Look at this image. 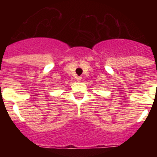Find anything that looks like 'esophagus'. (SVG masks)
Instances as JSON below:
<instances>
[{
    "label": "esophagus",
    "mask_w": 157,
    "mask_h": 157,
    "mask_svg": "<svg viewBox=\"0 0 157 157\" xmlns=\"http://www.w3.org/2000/svg\"><path fill=\"white\" fill-rule=\"evenodd\" d=\"M82 80V77L81 76H78L77 77V81H78V82H80Z\"/></svg>",
    "instance_id": "esophagus-1"
}]
</instances>
